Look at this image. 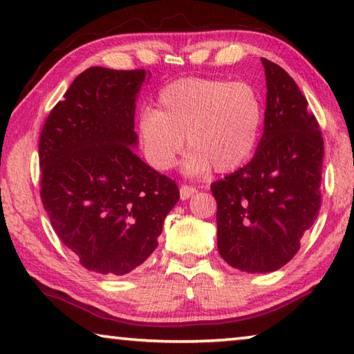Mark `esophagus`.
<instances>
[{
  "instance_id": "obj_1",
  "label": "esophagus",
  "mask_w": 354,
  "mask_h": 354,
  "mask_svg": "<svg viewBox=\"0 0 354 354\" xmlns=\"http://www.w3.org/2000/svg\"><path fill=\"white\" fill-rule=\"evenodd\" d=\"M196 192V187H192V186H183L179 187V196H181V201H187L189 197L192 196V194Z\"/></svg>"
}]
</instances>
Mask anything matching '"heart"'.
Instances as JSON below:
<instances>
[{
    "label": "heart",
    "mask_w": 354,
    "mask_h": 354,
    "mask_svg": "<svg viewBox=\"0 0 354 354\" xmlns=\"http://www.w3.org/2000/svg\"><path fill=\"white\" fill-rule=\"evenodd\" d=\"M265 109L260 93L243 82L213 78H181L160 89L156 111L138 118V144L144 158L157 171L176 163L189 149L184 171L202 176L215 168L229 173L242 167L255 151Z\"/></svg>",
    "instance_id": "heart-1"
}]
</instances>
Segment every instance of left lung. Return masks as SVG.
<instances>
[{"label":"left lung","instance_id":"1","mask_svg":"<svg viewBox=\"0 0 354 354\" xmlns=\"http://www.w3.org/2000/svg\"><path fill=\"white\" fill-rule=\"evenodd\" d=\"M261 62L268 91L260 144L245 167L212 184L218 252L245 272H271L290 261L321 207L319 127L293 78Z\"/></svg>","mask_w":354,"mask_h":354}]
</instances>
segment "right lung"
I'll use <instances>...</instances> for the list:
<instances>
[{
  "instance_id": "obj_1",
  "label": "right lung",
  "mask_w": 354,
  "mask_h": 354,
  "mask_svg": "<svg viewBox=\"0 0 354 354\" xmlns=\"http://www.w3.org/2000/svg\"><path fill=\"white\" fill-rule=\"evenodd\" d=\"M149 75L86 68L39 136L44 210L64 245L99 274L123 276L142 265L179 201L176 183L133 151L136 99Z\"/></svg>"
}]
</instances>
